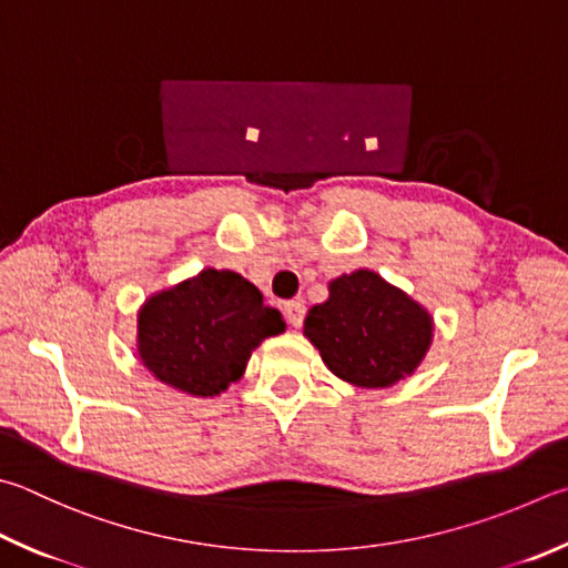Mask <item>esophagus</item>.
Instances as JSON below:
<instances>
[{"instance_id":"obj_1","label":"esophagus","mask_w":568,"mask_h":568,"mask_svg":"<svg viewBox=\"0 0 568 568\" xmlns=\"http://www.w3.org/2000/svg\"><path fill=\"white\" fill-rule=\"evenodd\" d=\"M283 313H285L287 323H291L293 327H301L303 317H305V305L301 301H291V303L283 305Z\"/></svg>"}]
</instances>
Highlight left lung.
Here are the masks:
<instances>
[{
    "label": "left lung",
    "mask_w": 568,
    "mask_h": 568,
    "mask_svg": "<svg viewBox=\"0 0 568 568\" xmlns=\"http://www.w3.org/2000/svg\"><path fill=\"white\" fill-rule=\"evenodd\" d=\"M307 311L303 335L329 373L355 387H392L415 375L435 339V320L415 297L367 267L327 283Z\"/></svg>",
    "instance_id": "8db88e82"
}]
</instances>
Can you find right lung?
<instances>
[{"label":"right lung","mask_w":568,"mask_h":568,"mask_svg":"<svg viewBox=\"0 0 568 568\" xmlns=\"http://www.w3.org/2000/svg\"><path fill=\"white\" fill-rule=\"evenodd\" d=\"M285 333L241 273L203 267L199 275L149 295L136 315L141 365L185 395L219 397L243 377L253 349Z\"/></svg>","instance_id":"right-lung-1"}]
</instances>
